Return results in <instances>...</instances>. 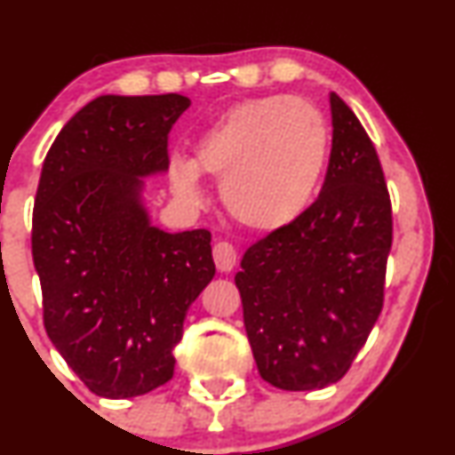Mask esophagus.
I'll use <instances>...</instances> for the list:
<instances>
[{
  "mask_svg": "<svg viewBox=\"0 0 455 455\" xmlns=\"http://www.w3.org/2000/svg\"><path fill=\"white\" fill-rule=\"evenodd\" d=\"M213 260H216V267L220 271H231L237 263V252L228 242H218L213 245Z\"/></svg>",
  "mask_w": 455,
  "mask_h": 455,
  "instance_id": "obj_1",
  "label": "esophagus"
}]
</instances>
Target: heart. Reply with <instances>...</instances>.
I'll return each instance as SVG.
<instances>
[{"label":"heart","mask_w":455,"mask_h":455,"mask_svg":"<svg viewBox=\"0 0 455 455\" xmlns=\"http://www.w3.org/2000/svg\"><path fill=\"white\" fill-rule=\"evenodd\" d=\"M329 128L312 102L254 98L222 113L195 143V158L173 156L169 181L186 203L205 198L201 173L220 180L228 213L254 231L289 227L310 207L327 166Z\"/></svg>","instance_id":"obj_1"}]
</instances>
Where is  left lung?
<instances>
[{"label":"left lung","mask_w":455,"mask_h":455,"mask_svg":"<svg viewBox=\"0 0 455 455\" xmlns=\"http://www.w3.org/2000/svg\"><path fill=\"white\" fill-rule=\"evenodd\" d=\"M321 195L250 245L235 275L254 362L267 383L312 391L338 383L383 307L391 203L372 140L336 93Z\"/></svg>","instance_id":"obj_1"}]
</instances>
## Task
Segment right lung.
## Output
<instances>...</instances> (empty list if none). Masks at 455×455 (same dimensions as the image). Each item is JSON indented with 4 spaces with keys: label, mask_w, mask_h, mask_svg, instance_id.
Listing matches in <instances>:
<instances>
[{
    "label": "right lung",
    "mask_w": 455,
    "mask_h": 455,
    "mask_svg": "<svg viewBox=\"0 0 455 455\" xmlns=\"http://www.w3.org/2000/svg\"><path fill=\"white\" fill-rule=\"evenodd\" d=\"M190 98L98 96L61 128L43 164L31 252L44 327L102 398H134L173 377V348L216 265L205 228L166 233L145 180L166 173V140Z\"/></svg>",
    "instance_id": "right-lung-1"
}]
</instances>
